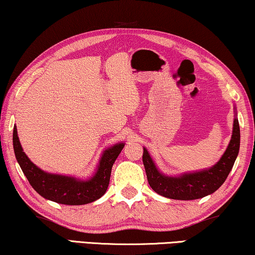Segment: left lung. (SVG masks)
Here are the masks:
<instances>
[{
  "label": "left lung",
  "instance_id": "left-lung-1",
  "mask_svg": "<svg viewBox=\"0 0 255 255\" xmlns=\"http://www.w3.org/2000/svg\"><path fill=\"white\" fill-rule=\"evenodd\" d=\"M239 144L241 130L235 108L233 135L229 145L215 165L206 169L169 176L158 169L146 147H143V165L145 168L147 182L155 192L170 199L193 200L212 195L225 183L226 178L229 175L238 155Z\"/></svg>",
  "mask_w": 255,
  "mask_h": 255
}]
</instances>
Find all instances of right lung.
Segmentation results:
<instances>
[{
    "label": "right lung",
    "instance_id": "right-lung-1",
    "mask_svg": "<svg viewBox=\"0 0 255 255\" xmlns=\"http://www.w3.org/2000/svg\"><path fill=\"white\" fill-rule=\"evenodd\" d=\"M12 140L18 164L32 188L43 198L64 205H85L100 199L108 190L112 166L125 146V143L120 142L108 147L102 154L93 176L82 180L44 172L34 165L22 150L16 125L13 126Z\"/></svg>",
    "mask_w": 255,
    "mask_h": 255
}]
</instances>
